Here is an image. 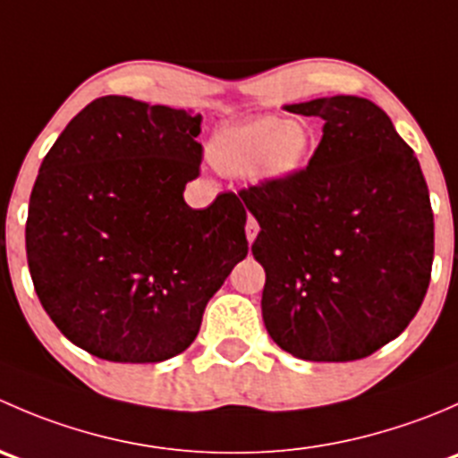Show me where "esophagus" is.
Returning a JSON list of instances; mask_svg holds the SVG:
<instances>
[{"label": "esophagus", "mask_w": 458, "mask_h": 458, "mask_svg": "<svg viewBox=\"0 0 458 458\" xmlns=\"http://www.w3.org/2000/svg\"><path fill=\"white\" fill-rule=\"evenodd\" d=\"M257 234H259V224H257L255 219H252V216H248V221H246V237H248V243L255 242Z\"/></svg>", "instance_id": "esophagus-1"}]
</instances>
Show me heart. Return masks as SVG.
I'll return each instance as SVG.
<instances>
[{
  "instance_id": "b5f03b06",
  "label": "heart",
  "mask_w": 458,
  "mask_h": 458,
  "mask_svg": "<svg viewBox=\"0 0 458 458\" xmlns=\"http://www.w3.org/2000/svg\"><path fill=\"white\" fill-rule=\"evenodd\" d=\"M312 141L315 135L301 119L259 114L216 128L208 141V159L225 177L281 186L306 168Z\"/></svg>"
}]
</instances>
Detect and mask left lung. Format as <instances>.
Returning <instances> with one entry per match:
<instances>
[{
	"label": "left lung",
	"instance_id": "8db88e82",
	"mask_svg": "<svg viewBox=\"0 0 458 458\" xmlns=\"http://www.w3.org/2000/svg\"><path fill=\"white\" fill-rule=\"evenodd\" d=\"M284 108L326 123L297 177L239 192L261 228L252 255L266 270L263 323L303 361H357L396 339L428 293V183L370 99L335 95Z\"/></svg>",
	"mask_w": 458,
	"mask_h": 458
}]
</instances>
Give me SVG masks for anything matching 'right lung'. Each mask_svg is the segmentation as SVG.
Returning <instances> with one entry per match:
<instances>
[{
  "label": "right lung",
  "instance_id": "right-lung-1",
  "mask_svg": "<svg viewBox=\"0 0 458 458\" xmlns=\"http://www.w3.org/2000/svg\"><path fill=\"white\" fill-rule=\"evenodd\" d=\"M201 114L132 97L90 101L41 161L26 221L35 293L62 335L113 363H159L248 255L246 208L183 199Z\"/></svg>",
  "mask_w": 458,
  "mask_h": 458
}]
</instances>
